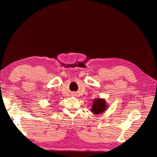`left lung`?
Masks as SVG:
<instances>
[{
    "instance_id": "8db88e82",
    "label": "left lung",
    "mask_w": 157,
    "mask_h": 157,
    "mask_svg": "<svg viewBox=\"0 0 157 157\" xmlns=\"http://www.w3.org/2000/svg\"><path fill=\"white\" fill-rule=\"evenodd\" d=\"M107 108L105 100L104 99L98 98L94 100L91 111L95 115H99L105 111Z\"/></svg>"
}]
</instances>
